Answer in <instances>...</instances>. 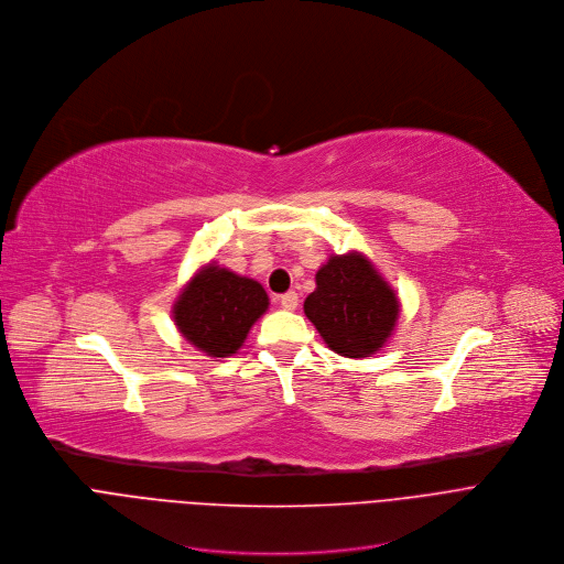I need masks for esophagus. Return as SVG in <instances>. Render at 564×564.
<instances>
[{
	"label": "esophagus",
	"instance_id": "esophagus-1",
	"mask_svg": "<svg viewBox=\"0 0 564 564\" xmlns=\"http://www.w3.org/2000/svg\"><path fill=\"white\" fill-rule=\"evenodd\" d=\"M297 293L295 291H289V293H284V295H280V304H282V308H286V311H295L297 308Z\"/></svg>",
	"mask_w": 564,
	"mask_h": 564
}]
</instances>
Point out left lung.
Listing matches in <instances>:
<instances>
[{"label":"left lung","instance_id":"obj_1","mask_svg":"<svg viewBox=\"0 0 564 564\" xmlns=\"http://www.w3.org/2000/svg\"><path fill=\"white\" fill-rule=\"evenodd\" d=\"M304 313L330 351L369 358L391 337L400 304L393 289L360 253L333 256L315 275Z\"/></svg>","mask_w":564,"mask_h":564}]
</instances>
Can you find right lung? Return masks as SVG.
I'll list each match as a JSON object with an SVG mask.
<instances>
[{"instance_id":"add662e5","label":"right lung","mask_w":564,"mask_h":564,"mask_svg":"<svg viewBox=\"0 0 564 564\" xmlns=\"http://www.w3.org/2000/svg\"><path fill=\"white\" fill-rule=\"evenodd\" d=\"M267 308L269 295L260 282L208 264L180 293L173 317L191 345L210 358H227Z\"/></svg>"}]
</instances>
